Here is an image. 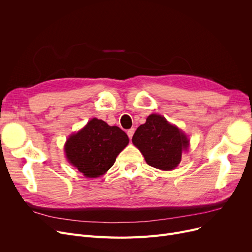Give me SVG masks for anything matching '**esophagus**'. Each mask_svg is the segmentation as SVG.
I'll return each instance as SVG.
<instances>
[{
	"mask_svg": "<svg viewBox=\"0 0 252 252\" xmlns=\"http://www.w3.org/2000/svg\"><path fill=\"white\" fill-rule=\"evenodd\" d=\"M134 133H135V128H134V127H131V128H129V129L127 130V136H128V138H129V139L133 138Z\"/></svg>",
	"mask_w": 252,
	"mask_h": 252,
	"instance_id": "obj_1",
	"label": "esophagus"
}]
</instances>
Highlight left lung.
I'll return each instance as SVG.
<instances>
[{"instance_id":"left-lung-1","label":"left lung","mask_w":252,"mask_h":252,"mask_svg":"<svg viewBox=\"0 0 252 252\" xmlns=\"http://www.w3.org/2000/svg\"><path fill=\"white\" fill-rule=\"evenodd\" d=\"M146 162L155 168L171 170L182 159L183 151L189 148V139L176 126L159 114H150L131 139Z\"/></svg>"}]
</instances>
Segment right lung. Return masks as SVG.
<instances>
[{
    "instance_id": "1",
    "label": "right lung",
    "mask_w": 252,
    "mask_h": 252,
    "mask_svg": "<svg viewBox=\"0 0 252 252\" xmlns=\"http://www.w3.org/2000/svg\"><path fill=\"white\" fill-rule=\"evenodd\" d=\"M128 144V137L118 126H110L93 118L65 143L68 162L87 178L104 175L115 162L117 155Z\"/></svg>"
}]
</instances>
